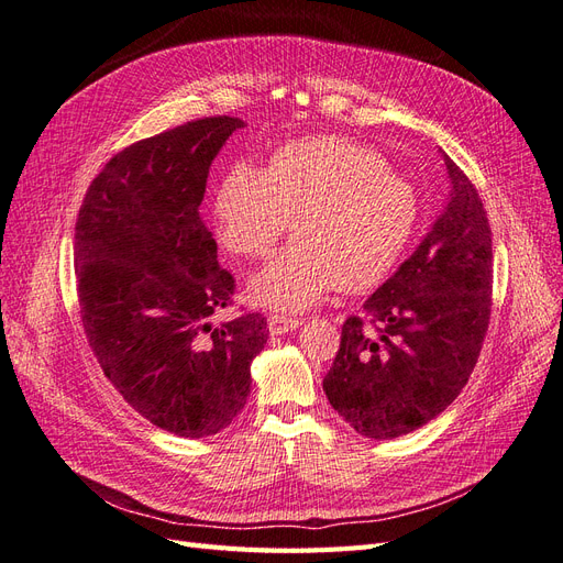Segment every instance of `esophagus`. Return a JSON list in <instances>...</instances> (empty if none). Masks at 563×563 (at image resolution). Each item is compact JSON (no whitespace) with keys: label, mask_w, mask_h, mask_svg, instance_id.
I'll return each instance as SVG.
<instances>
[{"label":"esophagus","mask_w":563,"mask_h":563,"mask_svg":"<svg viewBox=\"0 0 563 563\" xmlns=\"http://www.w3.org/2000/svg\"><path fill=\"white\" fill-rule=\"evenodd\" d=\"M267 327H269V331L275 333V335H282V333H288V331H294V329H298L300 327V321H298V317H286V314H272L269 319H267Z\"/></svg>","instance_id":"obj_1"}]
</instances>
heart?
<instances>
[{
  "instance_id": "obj_1",
  "label": "heart",
  "mask_w": 563,
  "mask_h": 563,
  "mask_svg": "<svg viewBox=\"0 0 563 563\" xmlns=\"http://www.w3.org/2000/svg\"><path fill=\"white\" fill-rule=\"evenodd\" d=\"M220 242L263 258L288 223L296 242L279 251L249 294L272 310H308L335 288L366 291L395 267L413 234V187L368 147L340 135L286 143L267 166L232 164L216 190Z\"/></svg>"
}]
</instances>
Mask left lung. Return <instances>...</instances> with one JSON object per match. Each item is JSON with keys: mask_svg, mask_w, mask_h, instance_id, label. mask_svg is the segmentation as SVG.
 <instances>
[{"mask_svg": "<svg viewBox=\"0 0 563 563\" xmlns=\"http://www.w3.org/2000/svg\"><path fill=\"white\" fill-rule=\"evenodd\" d=\"M444 155V152H441ZM446 209L408 261L343 323L323 391L368 439H397L455 401L490 319L493 251L472 180L444 155Z\"/></svg>", "mask_w": 563, "mask_h": 563, "instance_id": "obj_1", "label": "left lung"}]
</instances>
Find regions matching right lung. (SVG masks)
I'll use <instances>...</instances> for the list:
<instances>
[{"label":"right lung","instance_id":"right-lung-1","mask_svg":"<svg viewBox=\"0 0 563 563\" xmlns=\"http://www.w3.org/2000/svg\"><path fill=\"white\" fill-rule=\"evenodd\" d=\"M236 117H203L139 141L106 164L75 225L84 333L108 380L145 420L178 437L216 434L242 413L261 312L213 323L234 277L199 207Z\"/></svg>","mask_w":563,"mask_h":563}]
</instances>
